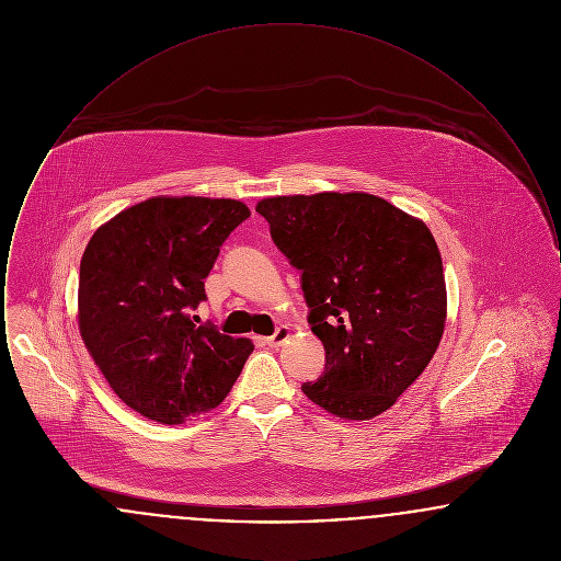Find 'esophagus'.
I'll return each instance as SVG.
<instances>
[{"mask_svg":"<svg viewBox=\"0 0 561 561\" xmlns=\"http://www.w3.org/2000/svg\"><path fill=\"white\" fill-rule=\"evenodd\" d=\"M288 339H290V328H288V325H279V328L273 332V336H268L267 345L273 348L282 347Z\"/></svg>","mask_w":561,"mask_h":561,"instance_id":"1","label":"esophagus"}]
</instances>
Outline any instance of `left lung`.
Returning <instances> with one entry per match:
<instances>
[{
	"mask_svg": "<svg viewBox=\"0 0 561 561\" xmlns=\"http://www.w3.org/2000/svg\"><path fill=\"white\" fill-rule=\"evenodd\" d=\"M256 213L300 271L325 348L323 374L302 393L348 421L389 410L444 334L446 282L427 225L368 193L268 197Z\"/></svg>",
	"mask_w": 561,
	"mask_h": 561,
	"instance_id": "8db88e82",
	"label": "left lung"
}]
</instances>
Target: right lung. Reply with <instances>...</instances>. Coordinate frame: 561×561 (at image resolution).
<instances>
[{
	"label": "right lung",
	"instance_id": "right-lung-1",
	"mask_svg": "<svg viewBox=\"0 0 561 561\" xmlns=\"http://www.w3.org/2000/svg\"><path fill=\"white\" fill-rule=\"evenodd\" d=\"M236 199L153 197L103 225L81 256L80 332L117 398L163 425L216 408L254 345L193 323Z\"/></svg>",
	"mask_w": 561,
	"mask_h": 561
}]
</instances>
